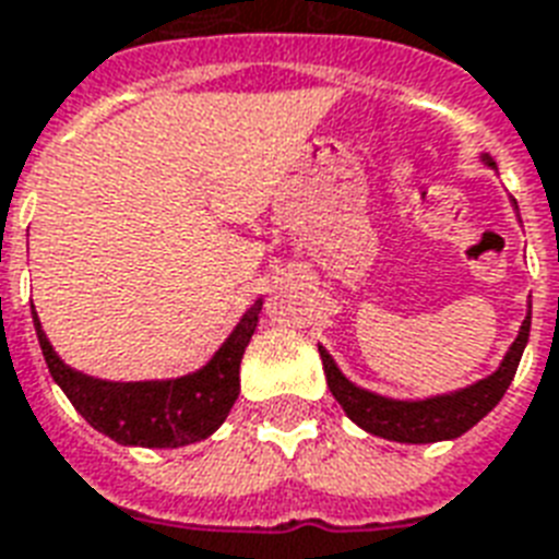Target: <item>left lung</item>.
<instances>
[{"instance_id":"1","label":"left lung","mask_w":559,"mask_h":559,"mask_svg":"<svg viewBox=\"0 0 559 559\" xmlns=\"http://www.w3.org/2000/svg\"><path fill=\"white\" fill-rule=\"evenodd\" d=\"M484 159H487V166L496 168L490 157ZM527 332H531V311H527L516 341L510 344L508 356H504L496 373L481 379V382L469 384L464 391L417 402L384 400L379 393L356 388L347 376L341 373L326 349H318L320 358H323V370H326L329 391L341 402V408L347 411V417L356 426H361L376 437H384V440H396V443H437V440L461 437L499 405V400L513 382V376H516V367L522 361V353H525Z\"/></svg>"}]
</instances>
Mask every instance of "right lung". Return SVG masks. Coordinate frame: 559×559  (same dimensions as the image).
I'll return each mask as SVG.
<instances>
[{
  "mask_svg": "<svg viewBox=\"0 0 559 559\" xmlns=\"http://www.w3.org/2000/svg\"><path fill=\"white\" fill-rule=\"evenodd\" d=\"M262 300L245 311L239 326L198 373L166 382H104L63 365L43 332L37 311L34 329L51 379L60 384L81 417L110 440L145 449H177L210 437L239 400V367L253 338Z\"/></svg>",
  "mask_w": 559,
  "mask_h": 559,
  "instance_id": "obj_1",
  "label": "right lung"
}]
</instances>
